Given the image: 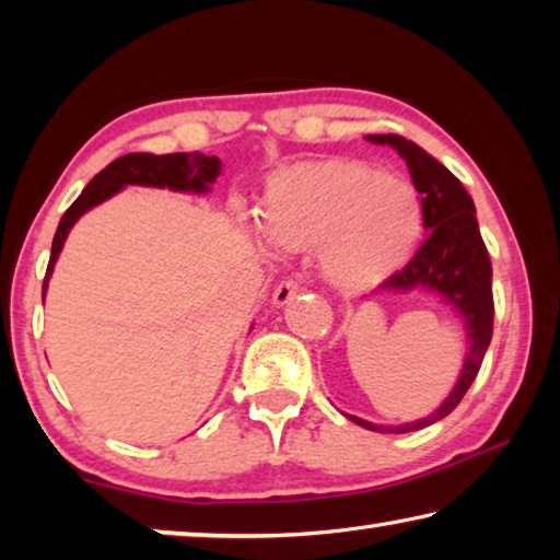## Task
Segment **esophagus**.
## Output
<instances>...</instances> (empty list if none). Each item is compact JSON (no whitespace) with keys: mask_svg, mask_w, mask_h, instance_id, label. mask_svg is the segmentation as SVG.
Segmentation results:
<instances>
[{"mask_svg":"<svg viewBox=\"0 0 560 560\" xmlns=\"http://www.w3.org/2000/svg\"><path fill=\"white\" fill-rule=\"evenodd\" d=\"M303 281L299 277H291V279H283L277 289H273V303L277 306H283V303H289L296 293L301 291Z\"/></svg>","mask_w":560,"mask_h":560,"instance_id":"34e87169","label":"esophagus"}]
</instances>
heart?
Listing matches in <instances>:
<instances>
[{
	"mask_svg": "<svg viewBox=\"0 0 560 560\" xmlns=\"http://www.w3.org/2000/svg\"><path fill=\"white\" fill-rule=\"evenodd\" d=\"M261 224L281 249L320 246L338 287L365 289L410 257L422 230L415 189L360 163L299 167L271 179Z\"/></svg>",
	"mask_w": 560,
	"mask_h": 560,
	"instance_id": "b5f03b06",
	"label": "heart"
}]
</instances>
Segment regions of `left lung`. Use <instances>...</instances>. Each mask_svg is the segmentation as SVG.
I'll use <instances>...</instances> for the list:
<instances>
[{"instance_id":"left-lung-1","label":"left lung","mask_w":560,"mask_h":560,"mask_svg":"<svg viewBox=\"0 0 560 560\" xmlns=\"http://www.w3.org/2000/svg\"><path fill=\"white\" fill-rule=\"evenodd\" d=\"M368 140L383 145H393L405 160L415 189L422 195V226L428 230V240L422 242L415 257L400 271L385 279L383 289L407 291L415 287H428L440 291L444 299L459 308L467 320L469 353L464 358V371L457 387L444 400L438 412L424 417L420 422L383 428L360 417L348 415L360 428L373 432H412L447 417L467 395L469 385L477 377L481 360L489 348L491 330H494V293H491V261L487 244L479 234L474 202L467 189L447 167L424 153L420 145L402 136H368Z\"/></svg>"}]
</instances>
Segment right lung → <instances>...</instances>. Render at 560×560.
<instances>
[{
  "instance_id": "right-lung-1",
  "label": "right lung",
  "mask_w": 560,
  "mask_h": 560,
  "mask_svg": "<svg viewBox=\"0 0 560 560\" xmlns=\"http://www.w3.org/2000/svg\"><path fill=\"white\" fill-rule=\"evenodd\" d=\"M220 175V160L214 155L202 153H170V155H150V153H128L101 170V173L91 179L86 189L79 195L69 210L63 212L59 226H56L54 244H51V259L46 267L44 277V293L46 283L54 271V261L59 257L66 234L73 226L79 217L91 210L93 205L108 200L116 195L120 187L126 185H153V187H170V189H192V192H207L210 185Z\"/></svg>"
}]
</instances>
